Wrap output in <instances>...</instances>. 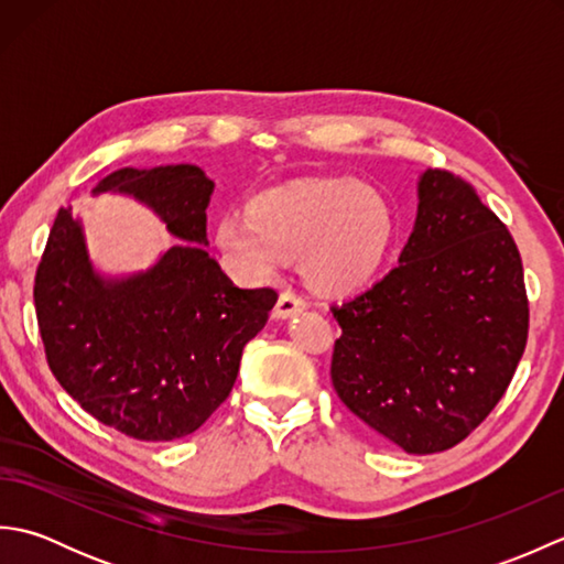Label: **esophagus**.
Masks as SVG:
<instances>
[{
	"label": "esophagus",
	"mask_w": 564,
	"mask_h": 564,
	"mask_svg": "<svg viewBox=\"0 0 564 564\" xmlns=\"http://www.w3.org/2000/svg\"><path fill=\"white\" fill-rule=\"evenodd\" d=\"M305 301L297 293H293V291H283L281 295H279V303H275V307H273V317H279V319H285V317H293L295 313H301V310H305Z\"/></svg>",
	"instance_id": "esophagus-1"
}]
</instances>
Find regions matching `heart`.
<instances>
[{
	"instance_id": "b5f03b06",
	"label": "heart",
	"mask_w": 564,
	"mask_h": 564,
	"mask_svg": "<svg viewBox=\"0 0 564 564\" xmlns=\"http://www.w3.org/2000/svg\"><path fill=\"white\" fill-rule=\"evenodd\" d=\"M249 213H227L215 227L218 247L239 271L267 279L281 259H305L310 281L329 291L373 275L394 232L390 203L354 178L273 188Z\"/></svg>"
}]
</instances>
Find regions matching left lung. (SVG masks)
I'll use <instances>...</instances> for the list:
<instances>
[{
  "label": "left lung",
  "instance_id": "8db88e82",
  "mask_svg": "<svg viewBox=\"0 0 564 564\" xmlns=\"http://www.w3.org/2000/svg\"><path fill=\"white\" fill-rule=\"evenodd\" d=\"M416 191L398 267L332 307V386L376 436L426 455L470 436L507 392L529 297L517 242L470 184L426 170Z\"/></svg>",
  "mask_w": 564,
  "mask_h": 564
}]
</instances>
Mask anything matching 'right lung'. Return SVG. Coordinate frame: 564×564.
I'll list each match as a JSON object with an SVG mask.
<instances>
[{
    "label": "right lung",
    "instance_id": "right-lung-1",
    "mask_svg": "<svg viewBox=\"0 0 564 564\" xmlns=\"http://www.w3.org/2000/svg\"><path fill=\"white\" fill-rule=\"evenodd\" d=\"M213 186L196 164L111 172L94 194L145 203L178 242L148 271L104 279L79 220L59 208L35 271L53 376L84 412L130 438L174 441L206 424L279 301L271 289H237L203 247Z\"/></svg>",
    "mask_w": 564,
    "mask_h": 564
}]
</instances>
